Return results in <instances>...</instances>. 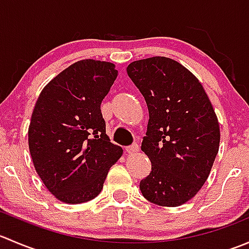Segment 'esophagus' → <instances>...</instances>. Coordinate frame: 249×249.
Segmentation results:
<instances>
[{"instance_id":"obj_1","label":"esophagus","mask_w":249,"mask_h":249,"mask_svg":"<svg viewBox=\"0 0 249 249\" xmlns=\"http://www.w3.org/2000/svg\"><path fill=\"white\" fill-rule=\"evenodd\" d=\"M140 147L137 143H132L131 145H129V147H126V152L129 153V154H135V153L139 152Z\"/></svg>"}]
</instances>
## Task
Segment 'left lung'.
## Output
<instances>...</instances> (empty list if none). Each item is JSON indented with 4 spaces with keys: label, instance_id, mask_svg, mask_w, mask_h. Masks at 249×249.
Returning a JSON list of instances; mask_svg holds the SVG:
<instances>
[{
    "label": "left lung",
    "instance_id": "1",
    "mask_svg": "<svg viewBox=\"0 0 249 249\" xmlns=\"http://www.w3.org/2000/svg\"><path fill=\"white\" fill-rule=\"evenodd\" d=\"M126 71L149 112L141 149L152 171L140 182L141 193L155 205H183L201 189L218 154L217 115L201 83L175 60L148 57Z\"/></svg>",
    "mask_w": 249,
    "mask_h": 249
}]
</instances>
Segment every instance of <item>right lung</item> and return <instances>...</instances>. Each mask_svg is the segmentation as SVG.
Listing matches in <instances>:
<instances>
[{
    "label": "right lung",
    "mask_w": 249,
    "mask_h": 249,
    "mask_svg": "<svg viewBox=\"0 0 249 249\" xmlns=\"http://www.w3.org/2000/svg\"><path fill=\"white\" fill-rule=\"evenodd\" d=\"M117 76L110 62L80 60L39 94L29 127L30 154L42 182L60 201L95 199L122 157L123 148L110 142L101 113Z\"/></svg>",
    "instance_id": "1"
}]
</instances>
